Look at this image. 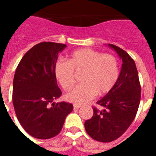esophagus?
<instances>
[{
	"label": "esophagus",
	"instance_id": "34e87169",
	"mask_svg": "<svg viewBox=\"0 0 156 156\" xmlns=\"http://www.w3.org/2000/svg\"><path fill=\"white\" fill-rule=\"evenodd\" d=\"M79 108H81V105H79V104H73V108L74 109H78Z\"/></svg>",
	"mask_w": 156,
	"mask_h": 156
}]
</instances>
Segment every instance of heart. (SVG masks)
Listing matches in <instances>:
<instances>
[{"instance_id":"b5f03b06","label":"heart","mask_w":156,"mask_h":156,"mask_svg":"<svg viewBox=\"0 0 156 156\" xmlns=\"http://www.w3.org/2000/svg\"><path fill=\"white\" fill-rule=\"evenodd\" d=\"M74 71L83 72V84L77 86L66 96L75 104L87 103L96 94L104 95L112 90L119 78L117 60L113 55L91 48H82L69 54L68 61L59 59L54 66L56 80L65 90L74 84Z\"/></svg>"}]
</instances>
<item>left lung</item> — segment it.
I'll return each mask as SVG.
<instances>
[{"instance_id":"obj_1","label":"left lung","mask_w":156,"mask_h":156,"mask_svg":"<svg viewBox=\"0 0 156 156\" xmlns=\"http://www.w3.org/2000/svg\"><path fill=\"white\" fill-rule=\"evenodd\" d=\"M108 46L122 59L121 73L112 90L97 102L104 109L93 107V116L85 122L88 135L101 143L116 140L127 130L135 118L141 99L140 82L133 59L116 45Z\"/></svg>"}]
</instances>
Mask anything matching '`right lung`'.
<instances>
[{"instance_id": "1", "label": "right lung", "mask_w": 156, "mask_h": 156, "mask_svg": "<svg viewBox=\"0 0 156 156\" xmlns=\"http://www.w3.org/2000/svg\"><path fill=\"white\" fill-rule=\"evenodd\" d=\"M64 44L42 42L23 56L13 83V104L26 132L35 138L48 139L60 133L73 104L55 103L61 95L54 73Z\"/></svg>"}]
</instances>
